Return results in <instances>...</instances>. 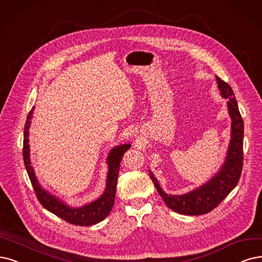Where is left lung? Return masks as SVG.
I'll list each match as a JSON object with an SVG mask.
<instances>
[{"label":"left lung","instance_id":"1","mask_svg":"<svg viewBox=\"0 0 262 262\" xmlns=\"http://www.w3.org/2000/svg\"><path fill=\"white\" fill-rule=\"evenodd\" d=\"M216 79L221 96L228 99V109L232 119L230 147L226 163L224 164L221 170L215 177H212V179L209 180L206 185L183 195L167 194L162 190L153 173L149 171L154 187L157 188L163 201L165 202V204L171 210L178 212V214L200 216L207 214V212L216 208L229 195V193L236 187L241 178L242 169H243V119H242V115L239 113L234 93L230 85L222 81L218 76Z\"/></svg>","mask_w":262,"mask_h":262}]
</instances>
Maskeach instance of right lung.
Masks as SVG:
<instances>
[{
  "instance_id": "right-lung-1",
  "label": "right lung",
  "mask_w": 262,
  "mask_h": 262,
  "mask_svg": "<svg viewBox=\"0 0 262 262\" xmlns=\"http://www.w3.org/2000/svg\"><path fill=\"white\" fill-rule=\"evenodd\" d=\"M33 108L29 112L27 116V121L25 125V132H24V162L25 166L28 172V176L30 178L31 185L34 189L35 195L41 203V205L46 208L48 211L53 212L57 217L63 219L64 221L69 222L74 226H81L87 227L96 225L98 222L102 221L104 218L109 216L110 211L114 205V199H115V191H116V182H118V176L120 170V164L123 159L124 153L130 148V144H123L114 148L108 157V164H109V171L108 177H106V188L103 194L95 202L87 204L80 208H71L69 206L64 205L63 203L58 201V199L52 196L50 193H47L45 190L41 188L38 185V181L34 175V170L31 166L30 158H29V126L31 123V118L33 114Z\"/></svg>"
}]
</instances>
